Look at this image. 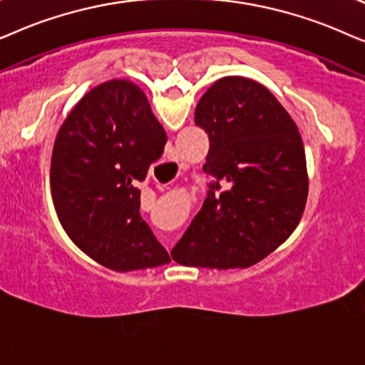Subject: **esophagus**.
I'll return each mask as SVG.
<instances>
[{
  "instance_id": "1",
  "label": "esophagus",
  "mask_w": 365,
  "mask_h": 365,
  "mask_svg": "<svg viewBox=\"0 0 365 365\" xmlns=\"http://www.w3.org/2000/svg\"><path fill=\"white\" fill-rule=\"evenodd\" d=\"M170 155H172V157H173V155H175V152H170Z\"/></svg>"
}]
</instances>
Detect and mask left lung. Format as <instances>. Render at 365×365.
<instances>
[{"label":"left lung","instance_id":"8db88e82","mask_svg":"<svg viewBox=\"0 0 365 365\" xmlns=\"http://www.w3.org/2000/svg\"><path fill=\"white\" fill-rule=\"evenodd\" d=\"M195 123L210 140L203 170L217 180L172 259L247 269L284 244L304 215L309 177L302 137L279 100L244 76L215 81L197 103Z\"/></svg>","mask_w":365,"mask_h":365}]
</instances>
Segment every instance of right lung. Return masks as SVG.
I'll return each mask as SVG.
<instances>
[{
    "mask_svg": "<svg viewBox=\"0 0 365 365\" xmlns=\"http://www.w3.org/2000/svg\"><path fill=\"white\" fill-rule=\"evenodd\" d=\"M165 143L147 96L128 80L91 88L56 135L50 170L56 215L73 244L106 269L170 262L140 215L137 188Z\"/></svg>",
    "mask_w": 365,
    "mask_h": 365,
    "instance_id": "obj_1",
    "label": "right lung"
}]
</instances>
